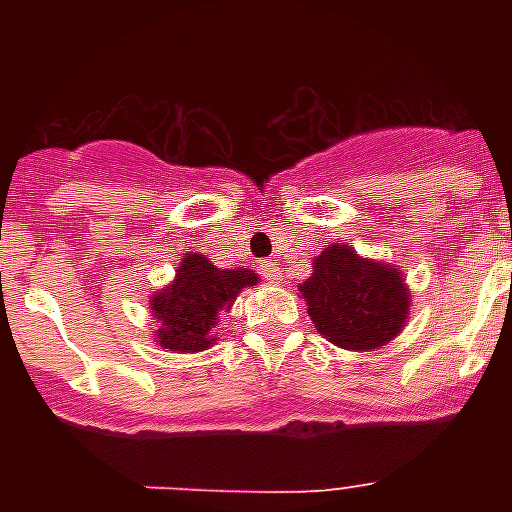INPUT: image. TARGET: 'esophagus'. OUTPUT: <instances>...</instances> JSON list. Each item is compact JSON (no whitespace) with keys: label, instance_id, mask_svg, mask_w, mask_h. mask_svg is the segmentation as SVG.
Listing matches in <instances>:
<instances>
[{"label":"esophagus","instance_id":"esophagus-1","mask_svg":"<svg viewBox=\"0 0 512 512\" xmlns=\"http://www.w3.org/2000/svg\"><path fill=\"white\" fill-rule=\"evenodd\" d=\"M259 271H261V277H264L266 282H279V264H277V261H271V259L259 261Z\"/></svg>","mask_w":512,"mask_h":512}]
</instances>
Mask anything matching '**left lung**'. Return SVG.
<instances>
[{"label":"left lung","mask_w":512,"mask_h":512,"mask_svg":"<svg viewBox=\"0 0 512 512\" xmlns=\"http://www.w3.org/2000/svg\"><path fill=\"white\" fill-rule=\"evenodd\" d=\"M300 297L320 336L346 351H374L402 333L413 295L397 266L333 243L312 259Z\"/></svg>","instance_id":"1"}]
</instances>
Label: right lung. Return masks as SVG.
<instances>
[{
  "label": "right lung",
  "mask_w": 512,
  "mask_h": 512,
  "mask_svg": "<svg viewBox=\"0 0 512 512\" xmlns=\"http://www.w3.org/2000/svg\"><path fill=\"white\" fill-rule=\"evenodd\" d=\"M259 284L251 269H217L202 253H184L174 282L153 292L148 310L156 318L153 341L174 354H200L215 346L220 312L233 307L243 289Z\"/></svg>",
  "instance_id": "add662e5"
}]
</instances>
